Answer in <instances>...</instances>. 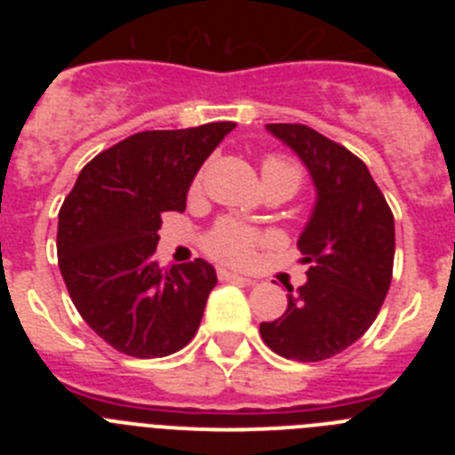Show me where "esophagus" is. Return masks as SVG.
I'll list each match as a JSON object with an SVG mask.
<instances>
[{
    "mask_svg": "<svg viewBox=\"0 0 455 455\" xmlns=\"http://www.w3.org/2000/svg\"><path fill=\"white\" fill-rule=\"evenodd\" d=\"M219 277L220 280H235V283H243V284H252L251 277L246 275H239L235 271H228V268H219Z\"/></svg>",
    "mask_w": 455,
    "mask_h": 455,
    "instance_id": "obj_1",
    "label": "esophagus"
}]
</instances>
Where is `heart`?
<instances>
[{
	"label": "heart",
	"mask_w": 455,
	"mask_h": 455,
	"mask_svg": "<svg viewBox=\"0 0 455 455\" xmlns=\"http://www.w3.org/2000/svg\"><path fill=\"white\" fill-rule=\"evenodd\" d=\"M271 172H277V175L291 180L299 187L300 171L296 164L287 162V159H280V156H271V159L264 162V175H271ZM200 187H203V172L193 180L191 191L198 193ZM259 241H262L259 232H255L252 228H248L243 223L225 219L220 223H216L214 230L209 232L207 239H204V248H207L209 255H214L220 262L246 264L251 262L252 251H255Z\"/></svg>",
	"instance_id": "heart-1"
}]
</instances>
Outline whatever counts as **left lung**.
I'll return each mask as SVG.
<instances>
[{
	"mask_svg": "<svg viewBox=\"0 0 455 455\" xmlns=\"http://www.w3.org/2000/svg\"><path fill=\"white\" fill-rule=\"evenodd\" d=\"M307 168L316 203L299 236L307 280L287 287V309L259 335L277 355L319 363L355 344L376 321L392 283L394 216L353 152L307 124H267Z\"/></svg>",
	"mask_w": 455,
	"mask_h": 455,
	"instance_id": "8db88e82",
	"label": "left lung"
}]
</instances>
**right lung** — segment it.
I'll use <instances>...</instances> for the list:
<instances>
[{
  "label": "right lung",
  "mask_w": 455,
  "mask_h": 455,
  "mask_svg": "<svg viewBox=\"0 0 455 455\" xmlns=\"http://www.w3.org/2000/svg\"><path fill=\"white\" fill-rule=\"evenodd\" d=\"M235 123L139 132L84 166L59 212L56 252L72 303L108 347L164 357L198 332L214 267L162 271L155 262L164 212H184L196 172Z\"/></svg>",
  "instance_id": "right-lung-1"
}]
</instances>
